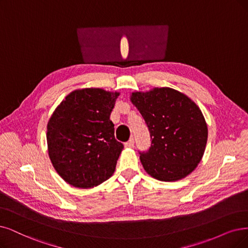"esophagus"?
I'll return each instance as SVG.
<instances>
[{
  "mask_svg": "<svg viewBox=\"0 0 248 248\" xmlns=\"http://www.w3.org/2000/svg\"><path fill=\"white\" fill-rule=\"evenodd\" d=\"M134 144H135V141H134V138H131L129 141L124 143V146L125 147H129V148H132L134 147Z\"/></svg>",
  "mask_w": 248,
  "mask_h": 248,
  "instance_id": "1",
  "label": "esophagus"
}]
</instances>
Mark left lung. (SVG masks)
<instances>
[{
  "instance_id": "left-lung-1",
  "label": "left lung",
  "mask_w": 248,
  "mask_h": 248,
  "mask_svg": "<svg viewBox=\"0 0 248 248\" xmlns=\"http://www.w3.org/2000/svg\"><path fill=\"white\" fill-rule=\"evenodd\" d=\"M131 101L150 133V148L139 152L144 170L163 182L187 177L202 158L207 142V125L199 107L170 88L136 92Z\"/></svg>"
}]
</instances>
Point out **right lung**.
<instances>
[{
  "label": "right lung",
  "instance_id": "obj_1",
  "mask_svg": "<svg viewBox=\"0 0 248 248\" xmlns=\"http://www.w3.org/2000/svg\"><path fill=\"white\" fill-rule=\"evenodd\" d=\"M119 93L81 89L67 95L47 125L49 156L69 185L92 188L115 170L124 145L116 141L110 114Z\"/></svg>",
  "mask_w": 248,
  "mask_h": 248
}]
</instances>
